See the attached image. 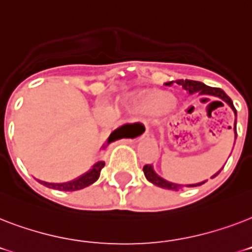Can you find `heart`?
Returning <instances> with one entry per match:
<instances>
[{
    "label": "heart",
    "mask_w": 252,
    "mask_h": 252,
    "mask_svg": "<svg viewBox=\"0 0 252 252\" xmlns=\"http://www.w3.org/2000/svg\"><path fill=\"white\" fill-rule=\"evenodd\" d=\"M171 104V96L163 91H152L144 98V108L150 114H158Z\"/></svg>",
    "instance_id": "b5f03b06"
}]
</instances>
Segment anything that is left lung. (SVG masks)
Returning a JSON list of instances; mask_svg holds the SVG:
<instances>
[{
    "label": "left lung",
    "mask_w": 252,
    "mask_h": 252,
    "mask_svg": "<svg viewBox=\"0 0 252 252\" xmlns=\"http://www.w3.org/2000/svg\"><path fill=\"white\" fill-rule=\"evenodd\" d=\"M176 84L179 85V86L183 87L184 90H187L189 94H193V93H200V94H208V95H215V96H219V98H221L222 100H225V102H226L227 104H229V106L233 108L235 116H237V110H235V107H234V104H233V102H231V99L229 98V96L225 94V91L221 90L220 87H209V86H207V85L201 84V82H197V81H191V80H178L176 81ZM168 85L171 86L172 82H170ZM234 132H235V137H237V128H235V126H234ZM142 170H144V174H145L146 179L149 180L150 183H153V184H156V186H158V187L165 188V189H172V191H179L180 188L184 187V186H182V184L170 183V182H167V180L162 179L161 176H158L157 174L154 172L152 165H145ZM221 170H222V168H221ZM221 170H220V171H221ZM220 171L217 172V174H215V175L212 176V178H215V176L219 175ZM203 183H205V182H203ZM203 183L193 184V186H188V187L201 186Z\"/></svg>",
    "instance_id": "1"
}]
</instances>
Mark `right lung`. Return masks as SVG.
<instances>
[{
  "mask_svg": "<svg viewBox=\"0 0 252 252\" xmlns=\"http://www.w3.org/2000/svg\"><path fill=\"white\" fill-rule=\"evenodd\" d=\"M132 124H126V126H120L118 129H115L111 132L110 137H108V142H112L115 140H119L126 136V130L129 128ZM104 167V161H98L93 166L90 171L86 172L85 175L80 176L78 179L72 180V182H68V183H47V182H41L39 180L43 186L49 188H53V189H59V191H78V189H82V188L90 186L98 179L99 175H100V170Z\"/></svg>",
  "mask_w": 252,
  "mask_h": 252,
  "instance_id": "add662e5",
  "label": "right lung"
}]
</instances>
